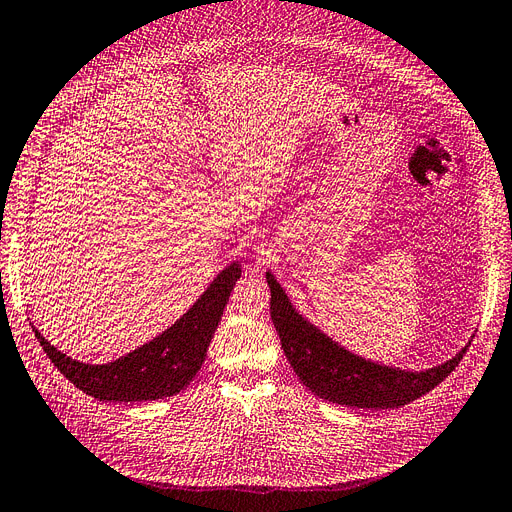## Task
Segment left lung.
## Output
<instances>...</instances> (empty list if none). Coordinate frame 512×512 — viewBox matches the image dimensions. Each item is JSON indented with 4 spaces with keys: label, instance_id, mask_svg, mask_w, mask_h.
<instances>
[{
    "label": "left lung",
    "instance_id": "8db88e82",
    "mask_svg": "<svg viewBox=\"0 0 512 512\" xmlns=\"http://www.w3.org/2000/svg\"><path fill=\"white\" fill-rule=\"evenodd\" d=\"M271 288V319L281 340V349L300 382L319 399L365 410H386L416 401L456 370L462 351L428 370H403L384 365L344 349L317 325L302 317L273 273H267Z\"/></svg>",
    "mask_w": 512,
    "mask_h": 512
}]
</instances>
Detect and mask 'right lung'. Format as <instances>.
<instances>
[{"instance_id": "right-lung-1", "label": "right lung", "mask_w": 512, "mask_h": 512, "mask_svg": "<svg viewBox=\"0 0 512 512\" xmlns=\"http://www.w3.org/2000/svg\"><path fill=\"white\" fill-rule=\"evenodd\" d=\"M239 277L241 264L231 262L166 332L111 363L92 365L77 361L60 353L35 330V325L33 332L58 372L94 399L132 403L172 397L185 391L201 370L210 340Z\"/></svg>"}]
</instances>
